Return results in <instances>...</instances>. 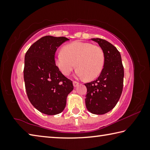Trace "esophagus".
I'll use <instances>...</instances> for the list:
<instances>
[{
    "label": "esophagus",
    "mask_w": 150,
    "mask_h": 150,
    "mask_svg": "<svg viewBox=\"0 0 150 150\" xmlns=\"http://www.w3.org/2000/svg\"><path fill=\"white\" fill-rule=\"evenodd\" d=\"M73 86H74L75 87H76L79 84V83L77 82V81H73Z\"/></svg>",
    "instance_id": "1"
}]
</instances>
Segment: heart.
<instances>
[{"mask_svg": "<svg viewBox=\"0 0 150 150\" xmlns=\"http://www.w3.org/2000/svg\"><path fill=\"white\" fill-rule=\"evenodd\" d=\"M105 61L102 48L82 42L65 45L54 59L55 65L63 75H69L76 67L78 68L76 71L77 77H85L87 80L94 79L100 74Z\"/></svg>", "mask_w": 150, "mask_h": 150, "instance_id": "1", "label": "heart"}]
</instances>
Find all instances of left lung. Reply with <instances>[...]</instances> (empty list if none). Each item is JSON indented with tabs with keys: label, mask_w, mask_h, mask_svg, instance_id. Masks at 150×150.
<instances>
[{
	"label": "left lung",
	"mask_w": 150,
	"mask_h": 150,
	"mask_svg": "<svg viewBox=\"0 0 150 150\" xmlns=\"http://www.w3.org/2000/svg\"><path fill=\"white\" fill-rule=\"evenodd\" d=\"M91 40L102 48L105 61L99 77L85 84L87 88L85 105L90 112L104 115L115 107L120 99L123 89L124 67L116 47L105 40Z\"/></svg>",
	"instance_id": "obj_1"
}]
</instances>
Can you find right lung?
Wrapping results in <instances>:
<instances>
[{
    "instance_id": "add662e5",
    "label": "right lung",
    "mask_w": 150,
    "mask_h": 150,
    "mask_svg": "<svg viewBox=\"0 0 150 150\" xmlns=\"http://www.w3.org/2000/svg\"><path fill=\"white\" fill-rule=\"evenodd\" d=\"M65 37L46 35L34 43L24 58V79L32 105L47 115L64 110L67 96L73 89L72 81L63 75L55 64V54Z\"/></svg>"
}]
</instances>
